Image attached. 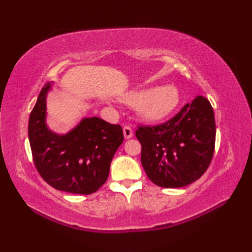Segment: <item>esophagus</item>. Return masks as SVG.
<instances>
[{
  "label": "esophagus",
  "mask_w": 252,
  "mask_h": 252,
  "mask_svg": "<svg viewBox=\"0 0 252 252\" xmlns=\"http://www.w3.org/2000/svg\"><path fill=\"white\" fill-rule=\"evenodd\" d=\"M123 134H125V137L126 138H131L133 136V130L129 126H123Z\"/></svg>",
  "instance_id": "34e87169"
}]
</instances>
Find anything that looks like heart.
Returning a JSON list of instances; mask_svg holds the SVG:
<instances>
[{
    "mask_svg": "<svg viewBox=\"0 0 252 252\" xmlns=\"http://www.w3.org/2000/svg\"><path fill=\"white\" fill-rule=\"evenodd\" d=\"M125 100L131 106L137 107V111L144 120L151 122L161 121L178 108L180 92L174 85H162L127 93Z\"/></svg>",
    "mask_w": 252,
    "mask_h": 252,
    "instance_id": "1",
    "label": "heart"
}]
</instances>
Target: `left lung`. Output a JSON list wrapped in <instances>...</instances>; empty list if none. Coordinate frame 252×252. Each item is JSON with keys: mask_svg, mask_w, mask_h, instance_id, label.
<instances>
[{"mask_svg": "<svg viewBox=\"0 0 252 252\" xmlns=\"http://www.w3.org/2000/svg\"><path fill=\"white\" fill-rule=\"evenodd\" d=\"M141 161L153 183L165 189L198 180L210 164L216 143L212 106L203 96L187 103L172 119L154 126H138Z\"/></svg>", "mask_w": 252, "mask_h": 252, "instance_id": "8db88e82", "label": "left lung"}]
</instances>
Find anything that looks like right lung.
I'll return each mask as SVG.
<instances>
[{
  "mask_svg": "<svg viewBox=\"0 0 252 252\" xmlns=\"http://www.w3.org/2000/svg\"><path fill=\"white\" fill-rule=\"evenodd\" d=\"M51 83L41 90L32 109L28 135L37 172L58 190L90 195L109 174L116 151L123 142L122 127L97 117L84 118L66 134L46 126V95Z\"/></svg>",
  "mask_w": 252,
  "mask_h": 252,
  "instance_id": "add662e5",
  "label": "right lung"
}]
</instances>
